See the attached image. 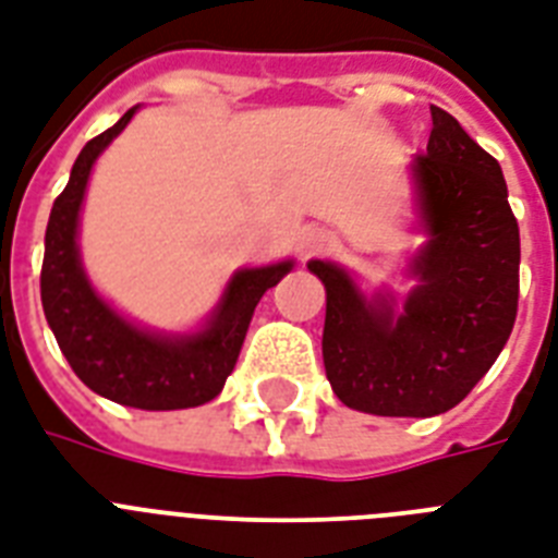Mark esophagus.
Here are the masks:
<instances>
[{"label": "esophagus", "mask_w": 558, "mask_h": 558, "mask_svg": "<svg viewBox=\"0 0 558 558\" xmlns=\"http://www.w3.org/2000/svg\"><path fill=\"white\" fill-rule=\"evenodd\" d=\"M332 245V236L327 231H313V234L306 236V252L310 254H318V252H327Z\"/></svg>", "instance_id": "1"}]
</instances>
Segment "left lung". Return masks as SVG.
I'll return each instance as SVG.
<instances>
[{"label": "left lung", "mask_w": 558, "mask_h": 558, "mask_svg": "<svg viewBox=\"0 0 558 558\" xmlns=\"http://www.w3.org/2000/svg\"><path fill=\"white\" fill-rule=\"evenodd\" d=\"M428 245L402 315L365 301L332 263L310 271L327 289L324 367L348 408L434 416L466 399L510 339L519 313V222L501 165L446 109L432 107L428 150L414 159Z\"/></svg>", "instance_id": "8db88e82"}]
</instances>
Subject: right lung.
Here are the masks:
<instances>
[{"instance_id": "obj_1", "label": "right lung", "mask_w": 558, "mask_h": 558, "mask_svg": "<svg viewBox=\"0 0 558 558\" xmlns=\"http://www.w3.org/2000/svg\"><path fill=\"white\" fill-rule=\"evenodd\" d=\"M124 112L81 150L63 193L54 199L46 228V257L39 271V295L48 327L77 379L118 405L142 411H177L205 405L234 371L254 306L278 283L292 263L236 271L226 289L214 322L187 339H161L126 324L95 292L77 257V214L89 170L98 153L133 118Z\"/></svg>"}]
</instances>
